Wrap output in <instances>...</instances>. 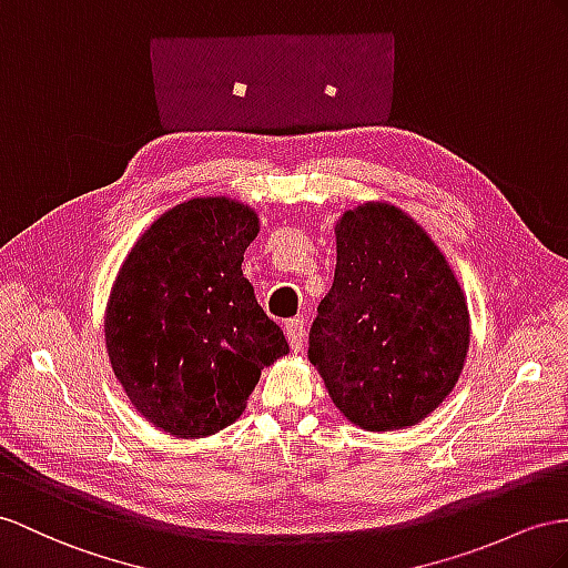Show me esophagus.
Segmentation results:
<instances>
[{"instance_id": "1", "label": "esophagus", "mask_w": 568, "mask_h": 568, "mask_svg": "<svg viewBox=\"0 0 568 568\" xmlns=\"http://www.w3.org/2000/svg\"><path fill=\"white\" fill-rule=\"evenodd\" d=\"M285 336L290 347H293L295 353H302L304 347V316H293L290 322L285 324Z\"/></svg>"}]
</instances>
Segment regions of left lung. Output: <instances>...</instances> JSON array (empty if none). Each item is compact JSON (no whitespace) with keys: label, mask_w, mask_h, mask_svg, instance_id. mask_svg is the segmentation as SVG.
Segmentation results:
<instances>
[{"label":"left lung","mask_w":568,"mask_h":568,"mask_svg":"<svg viewBox=\"0 0 568 568\" xmlns=\"http://www.w3.org/2000/svg\"><path fill=\"white\" fill-rule=\"evenodd\" d=\"M333 232L336 273L312 324L310 359L355 427L408 429L458 384L468 300L427 230L394 203H357Z\"/></svg>","instance_id":"8db88e82"}]
</instances>
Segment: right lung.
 Returning a JSON list of instances; mask_svg holds the SVG:
<instances>
[{
	"label": "right lung",
	"instance_id": "1",
	"mask_svg": "<svg viewBox=\"0 0 568 568\" xmlns=\"http://www.w3.org/2000/svg\"><path fill=\"white\" fill-rule=\"evenodd\" d=\"M258 215L230 196H194L143 230L105 307V347L136 413L178 439L237 423L261 369L290 353L244 278Z\"/></svg>",
	"mask_w": 568,
	"mask_h": 568
}]
</instances>
